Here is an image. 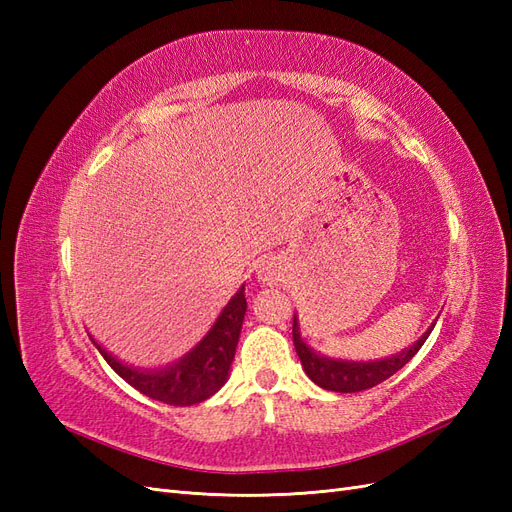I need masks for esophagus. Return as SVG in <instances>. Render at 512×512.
I'll return each instance as SVG.
<instances>
[{
    "instance_id": "esophagus-1",
    "label": "esophagus",
    "mask_w": 512,
    "mask_h": 512,
    "mask_svg": "<svg viewBox=\"0 0 512 512\" xmlns=\"http://www.w3.org/2000/svg\"><path fill=\"white\" fill-rule=\"evenodd\" d=\"M280 275H282V269L277 267V262H273V260L262 262L260 269H258V277L267 284H273V282L280 280Z\"/></svg>"
}]
</instances>
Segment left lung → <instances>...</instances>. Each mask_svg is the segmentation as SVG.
I'll use <instances>...</instances> for the list:
<instances>
[{"label": "left lung", "instance_id": "obj_1", "mask_svg": "<svg viewBox=\"0 0 512 512\" xmlns=\"http://www.w3.org/2000/svg\"><path fill=\"white\" fill-rule=\"evenodd\" d=\"M429 333L431 329L418 339L414 346L399 352L397 356H391V359L374 361V363H352V361H333V359H327V356H318L316 352L309 350L301 339L299 327H297V316H294V324H292V342H294V348H297L305 374L318 386H322V389L335 391V393H359V391L371 389V386H376L384 380H389L412 359L418 350H421Z\"/></svg>", "mask_w": 512, "mask_h": 512}]
</instances>
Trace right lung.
I'll return each instance as SVG.
<instances>
[{
    "mask_svg": "<svg viewBox=\"0 0 512 512\" xmlns=\"http://www.w3.org/2000/svg\"><path fill=\"white\" fill-rule=\"evenodd\" d=\"M247 309L243 288L224 307L218 322L213 324L209 335L200 342L188 356L177 365H170L160 371H138L113 359L96 342V348L104 356L117 374L126 380L136 391H141L149 399H156L168 406H194L209 399L222 389L228 378V369L235 359L237 342L241 335V324Z\"/></svg>",
    "mask_w": 512,
    "mask_h": 512,
    "instance_id": "add662e5",
    "label": "right lung"
}]
</instances>
